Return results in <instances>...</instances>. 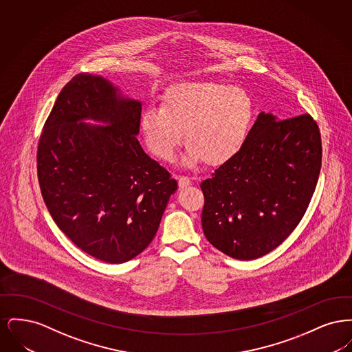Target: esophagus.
<instances>
[{
    "label": "esophagus",
    "instance_id": "obj_1",
    "mask_svg": "<svg viewBox=\"0 0 352 352\" xmlns=\"http://www.w3.org/2000/svg\"><path fill=\"white\" fill-rule=\"evenodd\" d=\"M190 184H191V179H190L188 177L182 175V177L178 178V186H179V188H186V187L190 186Z\"/></svg>",
    "mask_w": 352,
    "mask_h": 352
}]
</instances>
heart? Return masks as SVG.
Masks as SVG:
<instances>
[{"mask_svg": "<svg viewBox=\"0 0 352 352\" xmlns=\"http://www.w3.org/2000/svg\"><path fill=\"white\" fill-rule=\"evenodd\" d=\"M250 95L227 84L206 80L168 87L161 105H148L140 116V132L149 151L171 161L182 138L187 141L182 165L221 166L240 153L253 120Z\"/></svg>", "mask_w": 352, "mask_h": 352, "instance_id": "b5f03b06", "label": "heart"}]
</instances>
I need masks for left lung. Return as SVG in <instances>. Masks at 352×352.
Returning a JSON list of instances; mask_svg holds the SVG:
<instances>
[{
	"label": "left lung",
	"mask_w": 352,
	"mask_h": 352,
	"mask_svg": "<svg viewBox=\"0 0 352 352\" xmlns=\"http://www.w3.org/2000/svg\"><path fill=\"white\" fill-rule=\"evenodd\" d=\"M320 161V134L310 115L283 120L261 112L240 153L201 184L207 240L236 260L277 248L306 212Z\"/></svg>",
	"instance_id": "obj_1"
}]
</instances>
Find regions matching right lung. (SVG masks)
<instances>
[{
  "label": "right lung",
  "instance_id": "1",
  "mask_svg": "<svg viewBox=\"0 0 352 352\" xmlns=\"http://www.w3.org/2000/svg\"><path fill=\"white\" fill-rule=\"evenodd\" d=\"M141 108L108 79L79 74L60 91L38 145V179L54 221L111 264L151 244L178 188L137 140Z\"/></svg>",
  "mask_w": 352,
  "mask_h": 352
}]
</instances>
